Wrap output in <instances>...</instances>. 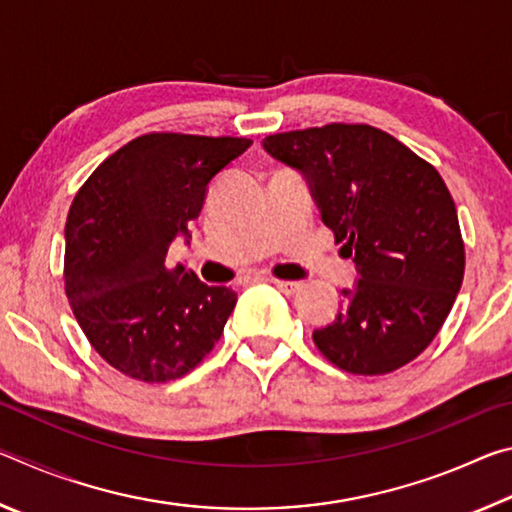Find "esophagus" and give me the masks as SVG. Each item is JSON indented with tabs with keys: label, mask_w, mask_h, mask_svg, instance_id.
I'll list each match as a JSON object with an SVG mask.
<instances>
[{
	"label": "esophagus",
	"mask_w": 512,
	"mask_h": 512,
	"mask_svg": "<svg viewBox=\"0 0 512 512\" xmlns=\"http://www.w3.org/2000/svg\"><path fill=\"white\" fill-rule=\"evenodd\" d=\"M277 289L282 293H287V296H293V293H298L302 284L300 282H293V280H271Z\"/></svg>",
	"instance_id": "obj_1"
}]
</instances>
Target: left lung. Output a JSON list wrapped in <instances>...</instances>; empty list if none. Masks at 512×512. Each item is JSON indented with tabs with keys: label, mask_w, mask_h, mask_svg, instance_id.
<instances>
[{
	"label": "left lung",
	"mask_w": 512,
	"mask_h": 512,
	"mask_svg": "<svg viewBox=\"0 0 512 512\" xmlns=\"http://www.w3.org/2000/svg\"><path fill=\"white\" fill-rule=\"evenodd\" d=\"M273 158L305 173L320 216L359 282L343 289L316 348L352 375H386L429 348L465 273L454 198L433 164L381 128L334 124L275 133Z\"/></svg>",
	"instance_id": "obj_1"
}]
</instances>
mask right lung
<instances>
[{"instance_id":"right-lung-1","label":"right lung","mask_w":512,"mask_h":512,"mask_svg":"<svg viewBox=\"0 0 512 512\" xmlns=\"http://www.w3.org/2000/svg\"><path fill=\"white\" fill-rule=\"evenodd\" d=\"M250 144L146 133L76 192L65 225V293L92 348L126 377L178 379L219 343L237 293L169 266L167 253L201 214L210 180Z\"/></svg>"}]
</instances>
